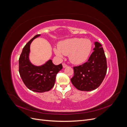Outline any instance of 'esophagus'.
I'll return each mask as SVG.
<instances>
[{
  "label": "esophagus",
  "mask_w": 127,
  "mask_h": 127,
  "mask_svg": "<svg viewBox=\"0 0 127 127\" xmlns=\"http://www.w3.org/2000/svg\"><path fill=\"white\" fill-rule=\"evenodd\" d=\"M63 66L64 68H66V67H67L68 66H67V64H66L65 63H63Z\"/></svg>",
  "instance_id": "obj_1"
}]
</instances>
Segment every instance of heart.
Segmentation results:
<instances>
[{"label":"heart","instance_id":"obj_1","mask_svg":"<svg viewBox=\"0 0 127 127\" xmlns=\"http://www.w3.org/2000/svg\"><path fill=\"white\" fill-rule=\"evenodd\" d=\"M92 50V43L90 40L83 38H72L62 41L58 48H55V54L60 57L63 55H69L71 62L80 64L85 61Z\"/></svg>","mask_w":127,"mask_h":127}]
</instances>
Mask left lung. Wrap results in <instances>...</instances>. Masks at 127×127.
<instances>
[{
  "instance_id": "8db88e82",
  "label": "left lung",
  "mask_w": 127,
  "mask_h": 127,
  "mask_svg": "<svg viewBox=\"0 0 127 127\" xmlns=\"http://www.w3.org/2000/svg\"><path fill=\"white\" fill-rule=\"evenodd\" d=\"M94 51L87 62L73 67L74 75L71 82L77 89L91 91L98 87L105 78L107 71L106 57L102 45L95 42Z\"/></svg>"
}]
</instances>
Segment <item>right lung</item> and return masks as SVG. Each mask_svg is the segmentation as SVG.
I'll use <instances>...</instances> for the list:
<instances>
[{
	"mask_svg": "<svg viewBox=\"0 0 127 127\" xmlns=\"http://www.w3.org/2000/svg\"><path fill=\"white\" fill-rule=\"evenodd\" d=\"M40 36L37 34L29 41L23 49L19 58V72L23 82L29 90L43 93L50 90L55 85L56 77L63 69L61 64L55 65L49 60L41 66H35L29 60L30 45L34 39Z\"/></svg>",
	"mask_w": 127,
	"mask_h": 127,
	"instance_id": "1",
	"label": "right lung"
}]
</instances>
